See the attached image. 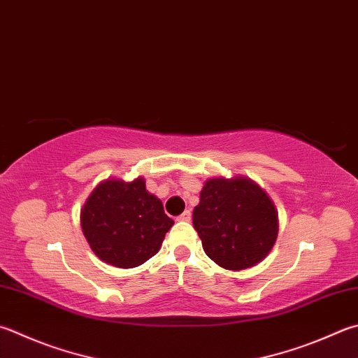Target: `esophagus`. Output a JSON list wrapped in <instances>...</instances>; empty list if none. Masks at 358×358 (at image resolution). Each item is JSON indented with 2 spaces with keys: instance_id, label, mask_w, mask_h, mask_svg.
Returning <instances> with one entry per match:
<instances>
[{
  "instance_id": "obj_1",
  "label": "esophagus",
  "mask_w": 358,
  "mask_h": 358,
  "mask_svg": "<svg viewBox=\"0 0 358 358\" xmlns=\"http://www.w3.org/2000/svg\"><path fill=\"white\" fill-rule=\"evenodd\" d=\"M192 220V212L190 210H185L182 215L178 217V221H190Z\"/></svg>"
}]
</instances>
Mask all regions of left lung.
<instances>
[{
  "instance_id": "1",
  "label": "left lung",
  "mask_w": 358,
  "mask_h": 358,
  "mask_svg": "<svg viewBox=\"0 0 358 358\" xmlns=\"http://www.w3.org/2000/svg\"><path fill=\"white\" fill-rule=\"evenodd\" d=\"M193 226L208 257L232 271L260 263L279 232L273 201L243 176L207 179L193 210Z\"/></svg>"
}]
</instances>
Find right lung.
<instances>
[{
  "label": "right lung",
  "mask_w": 358,
  "mask_h": 358,
  "mask_svg": "<svg viewBox=\"0 0 358 358\" xmlns=\"http://www.w3.org/2000/svg\"><path fill=\"white\" fill-rule=\"evenodd\" d=\"M174 221L145 179H106L80 210V227L92 251L117 268H136L159 252Z\"/></svg>",
  "instance_id": "obj_1"
}]
</instances>
